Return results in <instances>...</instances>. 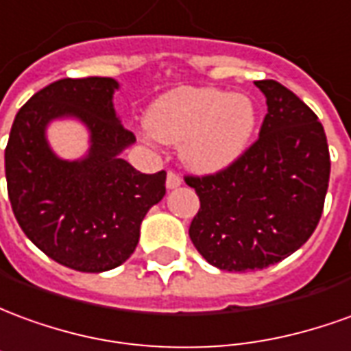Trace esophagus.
Segmentation results:
<instances>
[{"instance_id":"obj_1","label":"esophagus","mask_w":351,"mask_h":351,"mask_svg":"<svg viewBox=\"0 0 351 351\" xmlns=\"http://www.w3.org/2000/svg\"><path fill=\"white\" fill-rule=\"evenodd\" d=\"M167 188L169 190H175V188H178L180 184H182V178H180V175L176 173V171H169L167 173Z\"/></svg>"}]
</instances>
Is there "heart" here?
<instances>
[{"instance_id":"obj_1","label":"heart","mask_w":351,"mask_h":351,"mask_svg":"<svg viewBox=\"0 0 351 351\" xmlns=\"http://www.w3.org/2000/svg\"><path fill=\"white\" fill-rule=\"evenodd\" d=\"M258 122L254 101L216 88H176L156 101L146 125L161 143L180 145L188 167L214 173L231 165L250 145Z\"/></svg>"}]
</instances>
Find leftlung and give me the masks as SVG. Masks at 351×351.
Masks as SVG:
<instances>
[{
	"label": "left lung",
	"mask_w": 351,
	"mask_h": 351,
	"mask_svg": "<svg viewBox=\"0 0 351 351\" xmlns=\"http://www.w3.org/2000/svg\"><path fill=\"white\" fill-rule=\"evenodd\" d=\"M267 114L258 141L213 175H186L199 195L190 239L221 271H258L291 256L322 218L331 158L314 110L276 80H256Z\"/></svg>",
	"instance_id": "obj_1"
}]
</instances>
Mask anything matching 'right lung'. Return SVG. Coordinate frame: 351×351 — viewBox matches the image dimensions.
<instances>
[{
	"label": "right lung",
	"mask_w": 351,
	"mask_h": 351,
	"mask_svg": "<svg viewBox=\"0 0 351 351\" xmlns=\"http://www.w3.org/2000/svg\"><path fill=\"white\" fill-rule=\"evenodd\" d=\"M108 77L62 79L35 93L14 118L5 176L22 231L50 259L80 272H103L135 252L141 221L165 195V171L145 175L120 158L135 141L112 107ZM75 115L93 137L84 160L56 158L44 138L50 119Z\"/></svg>",
	"instance_id": "add662e5"
}]
</instances>
